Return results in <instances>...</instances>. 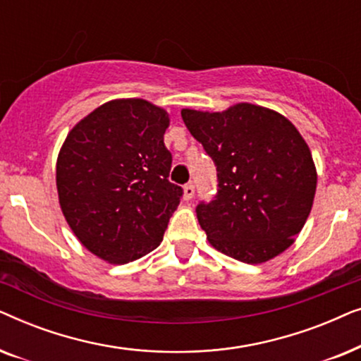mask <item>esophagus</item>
<instances>
[{
	"mask_svg": "<svg viewBox=\"0 0 361 361\" xmlns=\"http://www.w3.org/2000/svg\"><path fill=\"white\" fill-rule=\"evenodd\" d=\"M194 194H195V187H194V184H185L184 185V200H190L192 197H194Z\"/></svg>",
	"mask_w": 361,
	"mask_h": 361,
	"instance_id": "esophagus-1",
	"label": "esophagus"
}]
</instances>
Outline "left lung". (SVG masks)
I'll use <instances>...</instances> for the list:
<instances>
[{"mask_svg":"<svg viewBox=\"0 0 361 361\" xmlns=\"http://www.w3.org/2000/svg\"><path fill=\"white\" fill-rule=\"evenodd\" d=\"M216 166L219 192L197 205L209 243L248 264L294 243L312 210L317 171L307 142L281 113L253 103L224 111H180Z\"/></svg>","mask_w":361,"mask_h":361,"instance_id":"left-lung-1","label":"left lung"}]
</instances>
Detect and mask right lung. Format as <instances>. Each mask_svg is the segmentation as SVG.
<instances>
[{
	"label": "right lung",
	"instance_id": "add662e5",
	"mask_svg": "<svg viewBox=\"0 0 361 361\" xmlns=\"http://www.w3.org/2000/svg\"><path fill=\"white\" fill-rule=\"evenodd\" d=\"M169 113L142 98L103 103L68 131L56 184L68 226L85 248L126 264L161 245L182 189L164 146Z\"/></svg>",
	"mask_w": 361,
	"mask_h": 361
}]
</instances>
